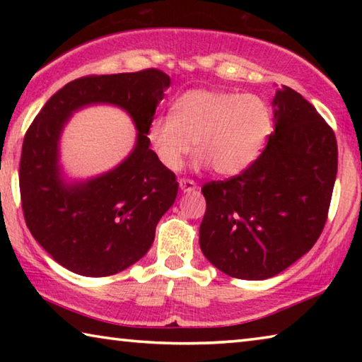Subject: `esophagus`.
I'll return each instance as SVG.
<instances>
[{
    "mask_svg": "<svg viewBox=\"0 0 362 362\" xmlns=\"http://www.w3.org/2000/svg\"><path fill=\"white\" fill-rule=\"evenodd\" d=\"M179 185L182 188V192H193V189H196V182L192 180V179H180L179 180Z\"/></svg>",
    "mask_w": 362,
    "mask_h": 362,
    "instance_id": "esophagus-1",
    "label": "esophagus"
}]
</instances>
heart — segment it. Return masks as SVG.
Listing matches in <instances>:
<instances>
[{"instance_id":"obj_1","label":"heart","mask_w":362,"mask_h":362,"mask_svg":"<svg viewBox=\"0 0 362 362\" xmlns=\"http://www.w3.org/2000/svg\"><path fill=\"white\" fill-rule=\"evenodd\" d=\"M272 127L273 115L260 97L201 88L183 93L173 113L153 118L148 140L164 168L179 169L193 140L196 168L230 177L255 161Z\"/></svg>"}]
</instances>
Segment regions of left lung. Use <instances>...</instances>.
<instances>
[{
	"label": "left lung",
	"mask_w": 362,
	"mask_h": 362,
	"mask_svg": "<svg viewBox=\"0 0 362 362\" xmlns=\"http://www.w3.org/2000/svg\"><path fill=\"white\" fill-rule=\"evenodd\" d=\"M273 107L274 132L255 161L201 188V250L231 278L281 273L315 246L327 220L339 161L332 127L286 86Z\"/></svg>",
	"instance_id": "8db88e82"
}]
</instances>
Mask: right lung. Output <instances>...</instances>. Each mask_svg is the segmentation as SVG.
Returning a JSON list of instances; mask_svg holds the SVG:
<instances>
[{
    "label": "right lung",
    "instance_id": "1",
    "mask_svg": "<svg viewBox=\"0 0 362 362\" xmlns=\"http://www.w3.org/2000/svg\"><path fill=\"white\" fill-rule=\"evenodd\" d=\"M170 78L158 69L88 75L49 99L25 132L19 187L22 211L41 247L83 276H110L142 259L159 218L174 204L179 183L150 148L148 127ZM124 107L139 137L132 156L99 180L65 187L58 179L57 144L68 116L88 103Z\"/></svg>",
    "mask_w": 362,
    "mask_h": 362
}]
</instances>
